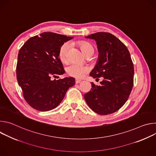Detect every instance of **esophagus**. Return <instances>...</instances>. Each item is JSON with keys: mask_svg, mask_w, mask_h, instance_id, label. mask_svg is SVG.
Instances as JSON below:
<instances>
[{"mask_svg": "<svg viewBox=\"0 0 156 156\" xmlns=\"http://www.w3.org/2000/svg\"><path fill=\"white\" fill-rule=\"evenodd\" d=\"M81 80H78V79H76L75 80V83H76V84H78V83H81Z\"/></svg>", "mask_w": 156, "mask_h": 156, "instance_id": "obj_1", "label": "esophagus"}]
</instances>
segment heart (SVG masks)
Wrapping results in <instances>:
<instances>
[{"instance_id":"heart-1","label":"heart","mask_w":156,"mask_h":156,"mask_svg":"<svg viewBox=\"0 0 156 156\" xmlns=\"http://www.w3.org/2000/svg\"><path fill=\"white\" fill-rule=\"evenodd\" d=\"M79 46L82 52L86 55L89 52H94V48L91 44L86 41H81L79 42ZM70 48V44L69 42L63 43L60 48L58 51V57L63 62L68 61V52ZM66 72L68 75L76 78H81L89 71V67L85 65H81L76 63H73L69 65L66 67Z\"/></svg>"}]
</instances>
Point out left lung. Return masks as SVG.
Returning <instances> with one entry per match:
<instances>
[{"label": "left lung", "mask_w": 156, "mask_h": 156, "mask_svg": "<svg viewBox=\"0 0 156 156\" xmlns=\"http://www.w3.org/2000/svg\"><path fill=\"white\" fill-rule=\"evenodd\" d=\"M85 37L96 41L99 52L90 75L104 80L100 86L91 82V90L84 95V99L97 114H112L125 104L132 90L134 66L130 54L125 44L110 33L98 32Z\"/></svg>", "instance_id": "obj_1"}]
</instances>
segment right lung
<instances>
[{
	"mask_svg": "<svg viewBox=\"0 0 156 156\" xmlns=\"http://www.w3.org/2000/svg\"><path fill=\"white\" fill-rule=\"evenodd\" d=\"M73 38L45 32L29 39L20 49L16 78L25 101L33 108L46 112L56 108L75 84L73 77L51 80L65 73L58 51Z\"/></svg>",
	"mask_w": 156,
	"mask_h": 156,
	"instance_id": "right-lung-1",
	"label": "right lung"
}]
</instances>
